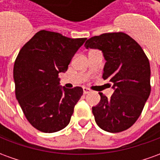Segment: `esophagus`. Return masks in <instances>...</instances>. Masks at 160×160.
<instances>
[{
  "label": "esophagus",
  "instance_id": "esophagus-1",
  "mask_svg": "<svg viewBox=\"0 0 160 160\" xmlns=\"http://www.w3.org/2000/svg\"><path fill=\"white\" fill-rule=\"evenodd\" d=\"M92 91L89 89V88H87V87H84L83 88V92L84 94H87V93H89V92H91Z\"/></svg>",
  "mask_w": 160,
  "mask_h": 160
}]
</instances>
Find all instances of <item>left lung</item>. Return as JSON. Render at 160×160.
Here are the masks:
<instances>
[{
	"instance_id": "left-lung-1",
	"label": "left lung",
	"mask_w": 160,
	"mask_h": 160,
	"mask_svg": "<svg viewBox=\"0 0 160 160\" xmlns=\"http://www.w3.org/2000/svg\"><path fill=\"white\" fill-rule=\"evenodd\" d=\"M85 47L102 51L106 61L103 79L110 80L114 89L111 98L99 93L100 101L92 107L95 121L110 133L126 130L141 116L151 92L148 57L138 42L123 32L92 37Z\"/></svg>"
}]
</instances>
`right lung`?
Masks as SVG:
<instances>
[{
    "label": "right lung",
    "instance_id": "obj_1",
    "mask_svg": "<svg viewBox=\"0 0 160 160\" xmlns=\"http://www.w3.org/2000/svg\"><path fill=\"white\" fill-rule=\"evenodd\" d=\"M86 40L42 30L19 52L13 66L16 98L26 119L38 130L54 133L69 123L83 89L60 86L58 74L68 70Z\"/></svg>",
    "mask_w": 160,
    "mask_h": 160
}]
</instances>
